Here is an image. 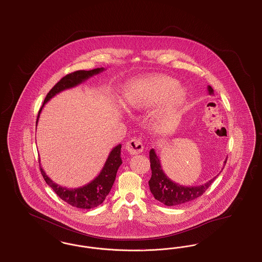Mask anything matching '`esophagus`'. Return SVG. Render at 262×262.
<instances>
[{
  "label": "esophagus",
  "mask_w": 262,
  "mask_h": 262,
  "mask_svg": "<svg viewBox=\"0 0 262 262\" xmlns=\"http://www.w3.org/2000/svg\"><path fill=\"white\" fill-rule=\"evenodd\" d=\"M125 148L128 151V153L132 154V155L139 154L143 151V144H142L140 139L135 138V139H132V140L126 142Z\"/></svg>",
  "instance_id": "esophagus-1"
}]
</instances>
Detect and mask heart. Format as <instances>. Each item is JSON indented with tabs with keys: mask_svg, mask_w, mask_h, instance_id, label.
Instances as JSON below:
<instances>
[{
	"mask_svg": "<svg viewBox=\"0 0 262 262\" xmlns=\"http://www.w3.org/2000/svg\"><path fill=\"white\" fill-rule=\"evenodd\" d=\"M168 76H155L137 83L127 96L129 106L143 108L164 100L162 111L170 114L179 109L187 98V89Z\"/></svg>",
	"mask_w": 262,
	"mask_h": 262,
	"instance_id": "heart-1",
	"label": "heart"
}]
</instances>
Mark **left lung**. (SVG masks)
Listing matches in <instances>:
<instances>
[{"instance_id":"obj_1","label":"left lung","mask_w":262,"mask_h":262,"mask_svg":"<svg viewBox=\"0 0 262 262\" xmlns=\"http://www.w3.org/2000/svg\"><path fill=\"white\" fill-rule=\"evenodd\" d=\"M208 93L210 95L214 94L213 88L208 85ZM150 167H151V179L148 182L150 191L153 194L155 200L162 202L163 204L167 206H176L183 203H187L188 201L195 200L200 198V195L205 192V190L211 186L212 183L215 181L217 176L212 178L210 181L207 183L195 186V187H186L181 186L177 183L173 182L169 177L165 174L161 167V162L159 160V157L156 155L155 150L152 149L149 151ZM227 159L224 161V166ZM224 167L222 168V170Z\"/></svg>"}]
</instances>
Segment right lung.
I'll return each mask as SVG.
<instances>
[{"label":"right lung","mask_w":262,"mask_h":262,"mask_svg":"<svg viewBox=\"0 0 262 262\" xmlns=\"http://www.w3.org/2000/svg\"><path fill=\"white\" fill-rule=\"evenodd\" d=\"M105 71L104 68H98L91 71H76L75 73L69 74L63 76L62 79L51 89L49 93L47 94L46 98L44 100V103L42 107L40 108L38 112V120L40 117L41 111L44 107V105L55 95L62 92L66 89L75 88L79 85L80 83L88 80L89 77L93 75H98ZM121 148L122 145L119 144L113 148L110 152L106 162L104 164V167L102 168L99 174L93 179L90 183L82 187H75V188H68V187H62L56 183H54L50 178L44 172L43 168L40 166V171L43 176L45 182L49 187L53 188V190L57 193V195L61 200L66 201L70 205L82 208V209H91L94 207H97L100 205L106 196L109 194L110 190L113 187V184L116 180V174L118 172L119 167L122 164V158H121Z\"/></svg>","instance_id":"add662e5"}]
</instances>
